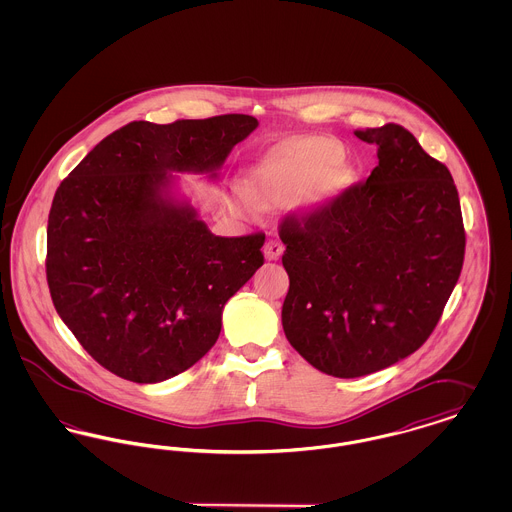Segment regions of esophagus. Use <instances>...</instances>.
Returning a JSON list of instances; mask_svg holds the SVG:
<instances>
[{
    "mask_svg": "<svg viewBox=\"0 0 512 512\" xmlns=\"http://www.w3.org/2000/svg\"><path fill=\"white\" fill-rule=\"evenodd\" d=\"M284 253V244L280 240H268L265 244V259L267 261H276Z\"/></svg>",
    "mask_w": 512,
    "mask_h": 512,
    "instance_id": "obj_1",
    "label": "esophagus"
}]
</instances>
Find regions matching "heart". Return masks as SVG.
I'll return each mask as SVG.
<instances>
[{"label":"heart","instance_id":"b5f03b06","mask_svg":"<svg viewBox=\"0 0 512 512\" xmlns=\"http://www.w3.org/2000/svg\"><path fill=\"white\" fill-rule=\"evenodd\" d=\"M341 159L343 149L336 140H297L257 165L249 174L247 190H236L230 207L240 215H253L257 202L278 205L297 194L305 201L328 199L340 192L349 176Z\"/></svg>","mask_w":512,"mask_h":512}]
</instances>
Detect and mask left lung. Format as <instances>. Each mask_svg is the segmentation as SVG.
Masks as SVG:
<instances>
[{
  "mask_svg": "<svg viewBox=\"0 0 512 512\" xmlns=\"http://www.w3.org/2000/svg\"><path fill=\"white\" fill-rule=\"evenodd\" d=\"M378 147L365 184L280 224L290 290L282 326L320 372L359 378L414 353L434 332L464 261L449 169L399 124L355 130Z\"/></svg>",
  "mask_w": 512,
  "mask_h": 512,
  "instance_id": "1",
  "label": "left lung"
}]
</instances>
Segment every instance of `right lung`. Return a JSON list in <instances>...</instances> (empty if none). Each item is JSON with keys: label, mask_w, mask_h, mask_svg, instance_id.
Listing matches in <instances>:
<instances>
[{"label": "right lung", "mask_w": 512, "mask_h": 512, "mask_svg": "<svg viewBox=\"0 0 512 512\" xmlns=\"http://www.w3.org/2000/svg\"><path fill=\"white\" fill-rule=\"evenodd\" d=\"M259 121H134L57 188L48 219L49 293L74 338L109 372L157 384L219 340L226 301L263 265L265 234L215 236L176 174L217 180Z\"/></svg>", "instance_id": "obj_1"}]
</instances>
